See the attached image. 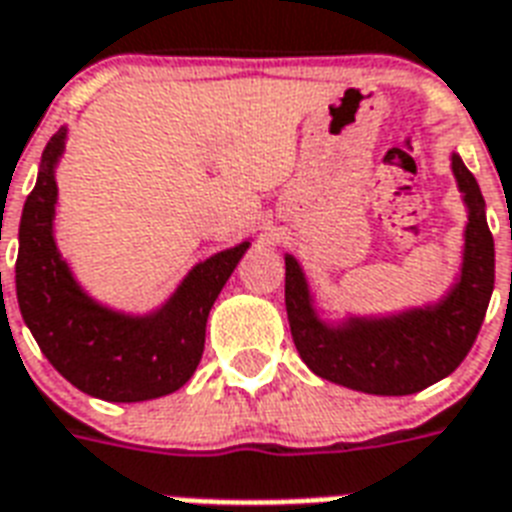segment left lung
I'll return each instance as SVG.
<instances>
[{
	"instance_id": "1",
	"label": "left lung",
	"mask_w": 512,
	"mask_h": 512,
	"mask_svg": "<svg viewBox=\"0 0 512 512\" xmlns=\"http://www.w3.org/2000/svg\"><path fill=\"white\" fill-rule=\"evenodd\" d=\"M451 170L467 208L465 251L457 283L425 307L395 315L320 318L304 269L285 253V310L291 336L310 371L368 395H411L441 382L465 360L494 291V237L478 181L459 154Z\"/></svg>"
}]
</instances>
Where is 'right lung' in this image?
Listing matches in <instances>:
<instances>
[{"label":"right lung","instance_id":"1","mask_svg":"<svg viewBox=\"0 0 512 512\" xmlns=\"http://www.w3.org/2000/svg\"><path fill=\"white\" fill-rule=\"evenodd\" d=\"M66 128L47 141L37 186L26 197L18 229L15 291L39 350L63 379L93 398L138 403L184 387L205 347L213 301L248 251V240L189 269L170 299L146 315H128L87 296L55 245V165Z\"/></svg>","mask_w":512,"mask_h":512}]
</instances>
